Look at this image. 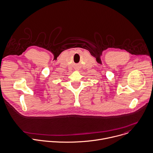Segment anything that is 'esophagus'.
Masks as SVG:
<instances>
[{
    "label": "esophagus",
    "instance_id": "34e87169",
    "mask_svg": "<svg viewBox=\"0 0 153 153\" xmlns=\"http://www.w3.org/2000/svg\"><path fill=\"white\" fill-rule=\"evenodd\" d=\"M76 70H77V69H76Z\"/></svg>",
    "mask_w": 153,
    "mask_h": 153
}]
</instances>
